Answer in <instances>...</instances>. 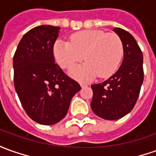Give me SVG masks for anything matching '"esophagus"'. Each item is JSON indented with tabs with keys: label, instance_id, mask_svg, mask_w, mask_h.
Instances as JSON below:
<instances>
[{
	"label": "esophagus",
	"instance_id": "obj_1",
	"mask_svg": "<svg viewBox=\"0 0 156 156\" xmlns=\"http://www.w3.org/2000/svg\"><path fill=\"white\" fill-rule=\"evenodd\" d=\"M80 85H81V87H87L88 84L86 83V82H80Z\"/></svg>",
	"mask_w": 156,
	"mask_h": 156
}]
</instances>
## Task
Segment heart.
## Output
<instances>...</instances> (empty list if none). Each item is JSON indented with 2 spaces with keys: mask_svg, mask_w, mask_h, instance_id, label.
<instances>
[{
  "mask_svg": "<svg viewBox=\"0 0 156 156\" xmlns=\"http://www.w3.org/2000/svg\"><path fill=\"white\" fill-rule=\"evenodd\" d=\"M54 55L63 69L71 70V75L80 80H88L98 75L104 78L114 74L123 56V44L116 34L101 30H84L74 34L70 42L58 40L54 45Z\"/></svg>",
  "mask_w": 156,
  "mask_h": 156,
  "instance_id": "obj_1",
  "label": "heart"
}]
</instances>
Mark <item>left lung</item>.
I'll return each mask as SVG.
<instances>
[{
	"label": "left lung",
	"mask_w": 156,
	"mask_h": 156,
	"mask_svg": "<svg viewBox=\"0 0 156 156\" xmlns=\"http://www.w3.org/2000/svg\"><path fill=\"white\" fill-rule=\"evenodd\" d=\"M123 44V60L115 75L93 84V112L105 120H118L128 115L137 101L143 82V55L131 34L122 28L113 29Z\"/></svg>",
	"instance_id": "8db88e82"
}]
</instances>
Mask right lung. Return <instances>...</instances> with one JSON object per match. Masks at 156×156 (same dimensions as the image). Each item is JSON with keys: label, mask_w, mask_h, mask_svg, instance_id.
Listing matches in <instances>:
<instances>
[{"label": "right lung", "mask_w": 156, "mask_h": 156, "mask_svg": "<svg viewBox=\"0 0 156 156\" xmlns=\"http://www.w3.org/2000/svg\"><path fill=\"white\" fill-rule=\"evenodd\" d=\"M60 27L41 25L20 41L14 55V82L27 115L42 125L62 121L80 85L55 63L53 47Z\"/></svg>", "instance_id": "obj_1"}]
</instances>
